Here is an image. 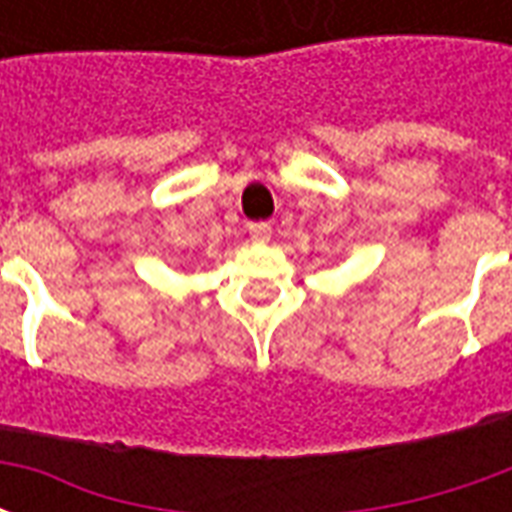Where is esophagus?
Wrapping results in <instances>:
<instances>
[{
  "mask_svg": "<svg viewBox=\"0 0 512 512\" xmlns=\"http://www.w3.org/2000/svg\"><path fill=\"white\" fill-rule=\"evenodd\" d=\"M249 235H252V241H268L271 238V224L268 222H252L249 224Z\"/></svg>",
  "mask_w": 512,
  "mask_h": 512,
  "instance_id": "1",
  "label": "esophagus"
}]
</instances>
